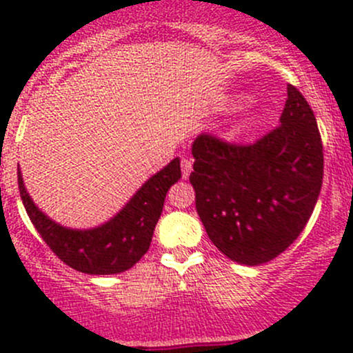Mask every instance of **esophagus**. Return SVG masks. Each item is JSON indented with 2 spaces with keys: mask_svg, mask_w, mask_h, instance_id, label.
Here are the masks:
<instances>
[{
  "mask_svg": "<svg viewBox=\"0 0 353 353\" xmlns=\"http://www.w3.org/2000/svg\"><path fill=\"white\" fill-rule=\"evenodd\" d=\"M181 169H183V179H188L191 174V170H193V163H191V160H188V159L181 160Z\"/></svg>",
  "mask_w": 353,
  "mask_h": 353,
  "instance_id": "1",
  "label": "esophagus"
}]
</instances>
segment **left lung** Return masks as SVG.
I'll list each match as a JSON object with an SVG mask.
<instances>
[{
	"label": "left lung",
	"mask_w": 353,
	"mask_h": 353,
	"mask_svg": "<svg viewBox=\"0 0 353 353\" xmlns=\"http://www.w3.org/2000/svg\"><path fill=\"white\" fill-rule=\"evenodd\" d=\"M280 126L251 145L210 134L193 141L190 181L210 241L239 265L258 266L304 230L323 184V143L304 95L287 85Z\"/></svg>",
	"instance_id": "obj_1"
}]
</instances>
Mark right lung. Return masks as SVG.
Returning <instances> with one entry per match:
<instances>
[{"instance_id": "add662e5", "label": "right lung", "mask_w": 353, "mask_h": 353, "mask_svg": "<svg viewBox=\"0 0 353 353\" xmlns=\"http://www.w3.org/2000/svg\"><path fill=\"white\" fill-rule=\"evenodd\" d=\"M181 179V162L174 159L154 174L130 201L102 225L70 229L49 219L27 193L19 169V188L32 223L56 256L88 275H114L137 265L148 251L169 188Z\"/></svg>"}]
</instances>
